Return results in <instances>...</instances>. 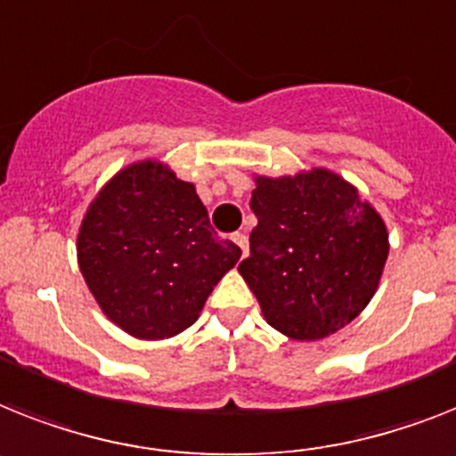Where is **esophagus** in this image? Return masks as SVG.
Wrapping results in <instances>:
<instances>
[{"mask_svg": "<svg viewBox=\"0 0 456 456\" xmlns=\"http://www.w3.org/2000/svg\"><path fill=\"white\" fill-rule=\"evenodd\" d=\"M232 242L242 249V256H247V251H249V240H247L244 232H232Z\"/></svg>", "mask_w": 456, "mask_h": 456, "instance_id": "obj_1", "label": "esophagus"}]
</instances>
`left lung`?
I'll return each instance as SVG.
<instances>
[{"label": "left lung", "instance_id": "1", "mask_svg": "<svg viewBox=\"0 0 456 456\" xmlns=\"http://www.w3.org/2000/svg\"><path fill=\"white\" fill-rule=\"evenodd\" d=\"M249 258L240 274L265 322L293 340H322L359 317L389 254L387 225L330 169L256 176Z\"/></svg>", "mask_w": 456, "mask_h": 456}]
</instances>
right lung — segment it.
<instances>
[{"instance_id":"1","label":"right lung","mask_w":456,"mask_h":456,"mask_svg":"<svg viewBox=\"0 0 456 456\" xmlns=\"http://www.w3.org/2000/svg\"><path fill=\"white\" fill-rule=\"evenodd\" d=\"M77 256L90 293L118 329L163 340L195 323L242 249L214 232L193 183L142 160L90 202Z\"/></svg>"}]
</instances>
